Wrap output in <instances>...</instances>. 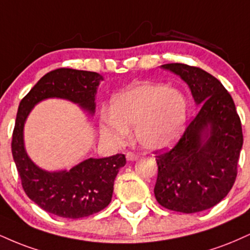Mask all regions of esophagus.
Instances as JSON below:
<instances>
[{
  "label": "esophagus",
  "mask_w": 250,
  "mask_h": 250,
  "mask_svg": "<svg viewBox=\"0 0 250 250\" xmlns=\"http://www.w3.org/2000/svg\"><path fill=\"white\" fill-rule=\"evenodd\" d=\"M125 157H127L128 161L134 162V161H137V159L140 158V156L134 154V152H127V154H125Z\"/></svg>",
  "instance_id": "34e87169"
}]
</instances>
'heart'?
I'll return each mask as SVG.
<instances>
[{"label": "heart", "instance_id": "obj_1", "mask_svg": "<svg viewBox=\"0 0 250 250\" xmlns=\"http://www.w3.org/2000/svg\"><path fill=\"white\" fill-rule=\"evenodd\" d=\"M188 106L177 89L142 83L128 87L112 99L110 113L100 117L101 135L114 143L127 140L135 128L137 142L148 150L172 146L184 134Z\"/></svg>", "mask_w": 250, "mask_h": 250}]
</instances>
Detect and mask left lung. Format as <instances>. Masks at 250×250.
Segmentation results:
<instances>
[{
	"label": "left lung",
	"instance_id": "obj_1",
	"mask_svg": "<svg viewBox=\"0 0 250 250\" xmlns=\"http://www.w3.org/2000/svg\"><path fill=\"white\" fill-rule=\"evenodd\" d=\"M161 67L188 83L199 110L170 151L156 152L155 197L171 211H205L220 203L235 182L241 121L230 94L212 74L179 62Z\"/></svg>",
	"mask_w": 250,
	"mask_h": 250
}]
</instances>
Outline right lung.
I'll return each instance as SVG.
<instances>
[{"label":"right lung","mask_w":250,"mask_h":250,"mask_svg":"<svg viewBox=\"0 0 250 250\" xmlns=\"http://www.w3.org/2000/svg\"><path fill=\"white\" fill-rule=\"evenodd\" d=\"M102 76L73 68L51 71L20 102L11 151L23 190L34 203L60 218L80 219L100 212L112 200L114 180L125 165V156L88 158L71 170L45 171L30 159L24 146V123L38 102L59 98L79 104L89 115L95 113V95Z\"/></svg>","instance_id":"right-lung-1"}]
</instances>
